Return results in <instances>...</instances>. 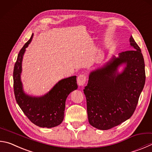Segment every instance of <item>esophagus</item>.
Listing matches in <instances>:
<instances>
[{
  "instance_id": "esophagus-1",
  "label": "esophagus",
  "mask_w": 152,
  "mask_h": 152,
  "mask_svg": "<svg viewBox=\"0 0 152 152\" xmlns=\"http://www.w3.org/2000/svg\"><path fill=\"white\" fill-rule=\"evenodd\" d=\"M86 76L84 74H80L78 76L77 78V82H78V84L80 86H84L86 83Z\"/></svg>"
}]
</instances>
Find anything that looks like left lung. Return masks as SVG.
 I'll use <instances>...</instances> for the list:
<instances>
[{
  "instance_id": "8db88e82",
  "label": "left lung",
  "mask_w": 152,
  "mask_h": 152,
  "mask_svg": "<svg viewBox=\"0 0 152 152\" xmlns=\"http://www.w3.org/2000/svg\"><path fill=\"white\" fill-rule=\"evenodd\" d=\"M131 50L114 56L104 66L91 72L84 93L86 98L88 122L106 130L133 115L145 81V64L141 49L132 36ZM126 64L122 73L117 68Z\"/></svg>"
}]
</instances>
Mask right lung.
I'll return each mask as SVG.
<instances>
[{
	"mask_svg": "<svg viewBox=\"0 0 152 152\" xmlns=\"http://www.w3.org/2000/svg\"><path fill=\"white\" fill-rule=\"evenodd\" d=\"M32 37L33 34L18 54L13 71L14 92L16 102L33 124L41 128H50L60 125L64 120L66 100L69 94L78 88L76 76L61 80L42 96L35 97L25 94L20 80L22 62Z\"/></svg>",
	"mask_w": 152,
	"mask_h": 152,
	"instance_id": "obj_1",
	"label": "right lung"
}]
</instances>
